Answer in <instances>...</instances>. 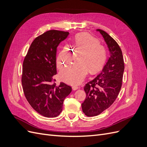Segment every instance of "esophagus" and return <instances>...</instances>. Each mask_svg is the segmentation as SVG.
I'll return each instance as SVG.
<instances>
[{
	"mask_svg": "<svg viewBox=\"0 0 147 147\" xmlns=\"http://www.w3.org/2000/svg\"><path fill=\"white\" fill-rule=\"evenodd\" d=\"M72 89H73L74 90H78V86L77 85H74L72 86Z\"/></svg>",
	"mask_w": 147,
	"mask_h": 147,
	"instance_id": "1",
	"label": "esophagus"
}]
</instances>
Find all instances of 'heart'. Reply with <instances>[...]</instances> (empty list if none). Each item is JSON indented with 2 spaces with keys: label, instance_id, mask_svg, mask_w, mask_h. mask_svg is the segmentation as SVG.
Wrapping results in <instances>:
<instances>
[{
  "label": "heart",
  "instance_id": "b5f03b06",
  "mask_svg": "<svg viewBox=\"0 0 147 147\" xmlns=\"http://www.w3.org/2000/svg\"><path fill=\"white\" fill-rule=\"evenodd\" d=\"M72 47L77 53L82 54L80 59L81 63H75L63 70L61 77L67 83L77 84L86 76L88 69L92 73L103 65L106 59L107 51L105 47L100 45L98 39L88 34H82L75 37ZM75 57V53L72 49L65 46L57 56V67L63 70L71 63Z\"/></svg>",
  "mask_w": 147,
  "mask_h": 147
}]
</instances>
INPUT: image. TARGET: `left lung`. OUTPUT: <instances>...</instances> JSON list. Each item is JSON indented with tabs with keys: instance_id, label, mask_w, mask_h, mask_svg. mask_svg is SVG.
Instances as JSON below:
<instances>
[{
	"instance_id": "obj_1",
	"label": "left lung",
	"mask_w": 147,
	"mask_h": 147,
	"mask_svg": "<svg viewBox=\"0 0 147 147\" xmlns=\"http://www.w3.org/2000/svg\"><path fill=\"white\" fill-rule=\"evenodd\" d=\"M97 30L103 36L110 56L100 73L83 88L86 98L82 107L87 117L97 116L113 104L121 90L124 70L123 53L117 42L105 31Z\"/></svg>"
}]
</instances>
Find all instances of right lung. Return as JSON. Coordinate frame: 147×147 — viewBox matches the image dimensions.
<instances>
[{"mask_svg": "<svg viewBox=\"0 0 147 147\" xmlns=\"http://www.w3.org/2000/svg\"><path fill=\"white\" fill-rule=\"evenodd\" d=\"M68 32L50 30L35 38L31 43L23 64L21 83L26 99L42 116L56 117L63 110L64 99L71 86L61 82L56 86L57 47Z\"/></svg>", "mask_w": 147, "mask_h": 147, "instance_id": "1", "label": "right lung"}]
</instances>
